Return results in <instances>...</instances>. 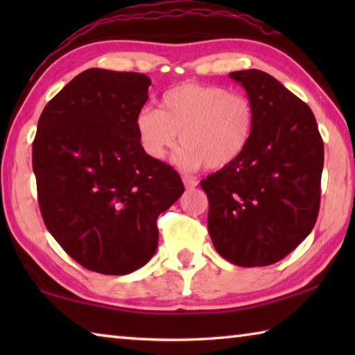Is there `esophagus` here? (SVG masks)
Segmentation results:
<instances>
[{
	"mask_svg": "<svg viewBox=\"0 0 355 355\" xmlns=\"http://www.w3.org/2000/svg\"><path fill=\"white\" fill-rule=\"evenodd\" d=\"M183 183L186 186V189H194L197 188V184H199V182L194 178H183Z\"/></svg>",
	"mask_w": 355,
	"mask_h": 355,
	"instance_id": "34e87169",
	"label": "esophagus"
}]
</instances>
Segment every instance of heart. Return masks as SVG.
Masks as SVG:
<instances>
[{
    "mask_svg": "<svg viewBox=\"0 0 355 355\" xmlns=\"http://www.w3.org/2000/svg\"><path fill=\"white\" fill-rule=\"evenodd\" d=\"M135 127L144 152L163 159L177 146L175 155L184 169L224 171L239 161L255 131V107L241 94L200 83H183L161 97L159 110L144 106Z\"/></svg>",
    "mask_w": 355,
    "mask_h": 355,
    "instance_id": "heart-1",
    "label": "heart"
}]
</instances>
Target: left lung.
Here are the masks:
<instances>
[{
    "instance_id": "1",
    "label": "left lung",
    "mask_w": 355,
    "mask_h": 355,
    "mask_svg": "<svg viewBox=\"0 0 355 355\" xmlns=\"http://www.w3.org/2000/svg\"><path fill=\"white\" fill-rule=\"evenodd\" d=\"M255 107V131L235 164L202 180L214 249L233 264L268 266L313 230L324 144L310 107L261 70L232 71Z\"/></svg>"
}]
</instances>
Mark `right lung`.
<instances>
[{
	"label": "right lung",
	"mask_w": 355,
	"mask_h": 355,
	"mask_svg": "<svg viewBox=\"0 0 355 355\" xmlns=\"http://www.w3.org/2000/svg\"><path fill=\"white\" fill-rule=\"evenodd\" d=\"M150 78L89 69L48 101L33 171L48 232L89 271L123 275L158 248V216L183 194L178 172L144 152L135 119Z\"/></svg>",
	"instance_id": "add662e5"
}]
</instances>
